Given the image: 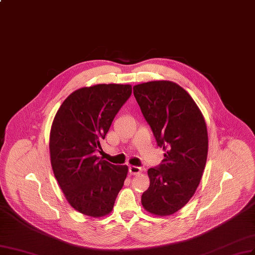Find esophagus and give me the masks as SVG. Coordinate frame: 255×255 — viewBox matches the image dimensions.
<instances>
[{"mask_svg":"<svg viewBox=\"0 0 255 255\" xmlns=\"http://www.w3.org/2000/svg\"><path fill=\"white\" fill-rule=\"evenodd\" d=\"M129 172L130 175H138L139 172H141V168L137 167V166H129Z\"/></svg>","mask_w":255,"mask_h":255,"instance_id":"34e87169","label":"esophagus"}]
</instances>
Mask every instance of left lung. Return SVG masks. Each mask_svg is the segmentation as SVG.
Wrapping results in <instances>:
<instances>
[{
    "mask_svg": "<svg viewBox=\"0 0 255 255\" xmlns=\"http://www.w3.org/2000/svg\"><path fill=\"white\" fill-rule=\"evenodd\" d=\"M143 117L164 159L148 169L150 185L142 204L151 214L171 215L182 209L198 187L208 157V131L191 95L171 81H149L133 87Z\"/></svg>",
    "mask_w": 255,
    "mask_h": 255,
    "instance_id": "obj_1",
    "label": "left lung"
}]
</instances>
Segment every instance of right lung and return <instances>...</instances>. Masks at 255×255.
I'll use <instances>...</instances> for the list:
<instances>
[{"label": "right lung", "mask_w": 255, "mask_h": 255, "mask_svg": "<svg viewBox=\"0 0 255 255\" xmlns=\"http://www.w3.org/2000/svg\"><path fill=\"white\" fill-rule=\"evenodd\" d=\"M131 92L130 85L81 88L55 116L50 135L54 175L69 203L85 215L109 214L124 185L128 167L107 162L96 152Z\"/></svg>", "instance_id": "obj_1"}]
</instances>
